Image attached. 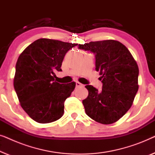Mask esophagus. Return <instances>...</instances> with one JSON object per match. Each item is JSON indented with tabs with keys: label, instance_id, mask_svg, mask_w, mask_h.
<instances>
[{
	"label": "esophagus",
	"instance_id": "obj_1",
	"mask_svg": "<svg viewBox=\"0 0 155 155\" xmlns=\"http://www.w3.org/2000/svg\"><path fill=\"white\" fill-rule=\"evenodd\" d=\"M75 85H76V87H82V84L81 83H80L79 82H75Z\"/></svg>",
	"mask_w": 155,
	"mask_h": 155
}]
</instances>
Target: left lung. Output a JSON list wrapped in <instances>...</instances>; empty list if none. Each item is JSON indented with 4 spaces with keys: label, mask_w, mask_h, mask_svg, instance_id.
I'll use <instances>...</instances> for the list:
<instances>
[{
    "label": "left lung",
    "mask_w": 155,
    "mask_h": 155,
    "mask_svg": "<svg viewBox=\"0 0 155 155\" xmlns=\"http://www.w3.org/2000/svg\"><path fill=\"white\" fill-rule=\"evenodd\" d=\"M78 48L94 54L95 70L99 72L102 89L86 85L88 96L82 100L86 114L95 121L111 124L130 109L138 90L139 69L124 44L104 40L79 44Z\"/></svg>",
    "instance_id": "8db88e82"
}]
</instances>
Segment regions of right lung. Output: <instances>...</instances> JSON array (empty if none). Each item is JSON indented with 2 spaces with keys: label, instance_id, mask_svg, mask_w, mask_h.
I'll return each mask as SVG.
<instances>
[{
  "label": "right lung",
  "instance_id": "1",
  "mask_svg": "<svg viewBox=\"0 0 155 155\" xmlns=\"http://www.w3.org/2000/svg\"><path fill=\"white\" fill-rule=\"evenodd\" d=\"M78 44L39 39L25 48L15 65L14 88L21 107L39 124L62 117L64 102L75 87V82L61 84L54 80L62 71L65 55Z\"/></svg>",
  "mask_w": 155,
  "mask_h": 155
}]
</instances>
